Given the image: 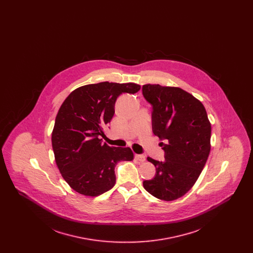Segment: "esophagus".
<instances>
[{
    "label": "esophagus",
    "mask_w": 253,
    "mask_h": 253,
    "mask_svg": "<svg viewBox=\"0 0 253 253\" xmlns=\"http://www.w3.org/2000/svg\"><path fill=\"white\" fill-rule=\"evenodd\" d=\"M134 157H135L136 160H138V161H140V162H143V161H145V159H146L145 156H143V155H135Z\"/></svg>",
    "instance_id": "obj_1"
}]
</instances>
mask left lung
Here are the masks:
<instances>
[{
    "instance_id": "1",
    "label": "left lung",
    "mask_w": 253,
    "mask_h": 253,
    "mask_svg": "<svg viewBox=\"0 0 253 253\" xmlns=\"http://www.w3.org/2000/svg\"><path fill=\"white\" fill-rule=\"evenodd\" d=\"M145 99L152 105V127L165 160L148 157L156 175L143 181L145 190L155 197L171 201L188 193L199 177L211 151V127L204 105L178 87L142 86Z\"/></svg>"
}]
</instances>
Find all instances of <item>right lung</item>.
I'll use <instances>...</instances> for the list:
<instances>
[{
    "instance_id": "add662e5",
    "label": "right lung",
    "mask_w": 253,
    "mask_h": 253,
    "mask_svg": "<svg viewBox=\"0 0 253 253\" xmlns=\"http://www.w3.org/2000/svg\"><path fill=\"white\" fill-rule=\"evenodd\" d=\"M139 89L140 85L132 83L84 85L61 104L52 132V147L62 177L76 192L86 196L107 192L116 183L118 162L132 160L130 148L110 147L100 136L114 117L119 96Z\"/></svg>"
}]
</instances>
